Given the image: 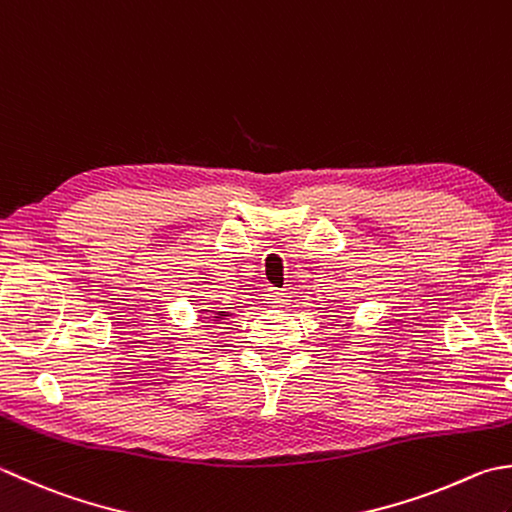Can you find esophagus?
I'll use <instances>...</instances> for the list:
<instances>
[{
    "label": "esophagus",
    "mask_w": 512,
    "mask_h": 512,
    "mask_svg": "<svg viewBox=\"0 0 512 512\" xmlns=\"http://www.w3.org/2000/svg\"><path fill=\"white\" fill-rule=\"evenodd\" d=\"M286 302H288V297H286V293H282V290L270 288L266 293V304L270 308H282V306H286Z\"/></svg>",
    "instance_id": "34e87169"
}]
</instances>
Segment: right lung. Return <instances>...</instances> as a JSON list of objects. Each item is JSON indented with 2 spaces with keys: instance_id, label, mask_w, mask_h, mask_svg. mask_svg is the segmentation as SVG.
I'll return each mask as SVG.
<instances>
[{
  "instance_id": "obj_1",
  "label": "right lung",
  "mask_w": 512,
  "mask_h": 512,
  "mask_svg": "<svg viewBox=\"0 0 512 512\" xmlns=\"http://www.w3.org/2000/svg\"><path fill=\"white\" fill-rule=\"evenodd\" d=\"M206 313H213V317H206V319H213L215 324H219V322H224L226 317H230V313H226V310H206Z\"/></svg>"
}]
</instances>
